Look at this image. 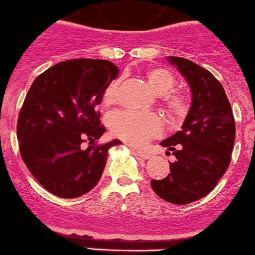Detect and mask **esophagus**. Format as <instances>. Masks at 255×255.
Returning <instances> with one entry per match:
<instances>
[{
    "instance_id": "34e87169",
    "label": "esophagus",
    "mask_w": 255,
    "mask_h": 255,
    "mask_svg": "<svg viewBox=\"0 0 255 255\" xmlns=\"http://www.w3.org/2000/svg\"><path fill=\"white\" fill-rule=\"evenodd\" d=\"M134 152L138 154L139 157L143 158V160H148V158L151 157V153H148V152H145V151H142V149H134Z\"/></svg>"
}]
</instances>
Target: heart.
I'll list each match as a JSON object with an SVG mask.
<instances>
[{"instance_id":"obj_1","label":"heart","mask_w":255,"mask_h":255,"mask_svg":"<svg viewBox=\"0 0 255 255\" xmlns=\"http://www.w3.org/2000/svg\"><path fill=\"white\" fill-rule=\"evenodd\" d=\"M145 78L154 91L164 94L165 103L171 112L175 115H182L186 112L188 106L187 98L180 93H167L173 88L175 81L170 71L162 67H153L145 72ZM119 85V80H113L108 84L103 93L104 104L111 106L116 102ZM162 128L164 121L157 113L121 111L112 115L110 120V129L113 135L131 144H143L152 136L158 135L162 131Z\"/></svg>"}]
</instances>
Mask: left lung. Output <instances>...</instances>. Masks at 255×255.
<instances>
[{
  "label": "left lung",
  "instance_id": "1",
  "mask_svg": "<svg viewBox=\"0 0 255 255\" xmlns=\"http://www.w3.org/2000/svg\"><path fill=\"white\" fill-rule=\"evenodd\" d=\"M191 89V107L180 131L160 143L177 160L170 173L151 180L152 190L167 202L186 205L202 199L230 166L235 143V119L221 82L196 63L167 56Z\"/></svg>",
  "mask_w": 255,
  "mask_h": 255
}]
</instances>
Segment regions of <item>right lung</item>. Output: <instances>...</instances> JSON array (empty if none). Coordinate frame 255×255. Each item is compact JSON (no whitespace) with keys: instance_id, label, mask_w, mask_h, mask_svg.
I'll return each mask as SVG.
<instances>
[{"instance_id":"add662e5","label":"right lung","mask_w":255,"mask_h":255,"mask_svg":"<svg viewBox=\"0 0 255 255\" xmlns=\"http://www.w3.org/2000/svg\"><path fill=\"white\" fill-rule=\"evenodd\" d=\"M119 68L108 60L73 59L53 65L36 78L18 119L23 161L53 195L75 199L101 179L108 149L119 139L85 149L104 134L98 106Z\"/></svg>"}]
</instances>
